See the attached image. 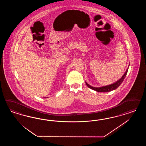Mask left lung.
<instances>
[{
    "mask_svg": "<svg viewBox=\"0 0 146 146\" xmlns=\"http://www.w3.org/2000/svg\"><path fill=\"white\" fill-rule=\"evenodd\" d=\"M128 68L127 70L126 71V72L125 73L124 75L122 76V78L119 80L118 81H117L116 82H115V84H110V85H109V86H104V87H100V88H96V87H92L91 86L89 85L88 84H87L86 82V84L87 86L89 88L92 89L93 90H94L96 92H111L113 90H115V89L117 88L123 82L124 79L125 78V76L127 73V72H128Z\"/></svg>",
    "mask_w": 146,
    "mask_h": 146,
    "instance_id": "obj_1",
    "label": "left lung"
}]
</instances>
